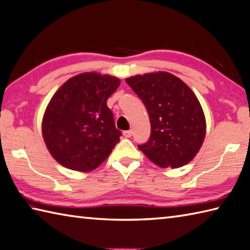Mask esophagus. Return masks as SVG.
<instances>
[{
	"instance_id": "obj_1",
	"label": "esophagus",
	"mask_w": 250,
	"mask_h": 250,
	"mask_svg": "<svg viewBox=\"0 0 250 250\" xmlns=\"http://www.w3.org/2000/svg\"><path fill=\"white\" fill-rule=\"evenodd\" d=\"M124 136H125V138H131V136H132V130L124 131Z\"/></svg>"
}]
</instances>
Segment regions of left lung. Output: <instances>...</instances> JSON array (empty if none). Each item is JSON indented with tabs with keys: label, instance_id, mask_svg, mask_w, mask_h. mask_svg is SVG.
I'll return each instance as SVG.
<instances>
[{
	"label": "left lung",
	"instance_id": "obj_1",
	"mask_svg": "<svg viewBox=\"0 0 250 250\" xmlns=\"http://www.w3.org/2000/svg\"><path fill=\"white\" fill-rule=\"evenodd\" d=\"M125 82L144 103L149 116L150 136L138 147L161 168L188 164L206 135V120L196 95L168 72L134 76Z\"/></svg>",
	"mask_w": 250,
	"mask_h": 250
}]
</instances>
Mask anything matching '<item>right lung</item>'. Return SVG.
Returning <instances> with one entry per match:
<instances>
[{"instance_id": "add662e5", "label": "right lung", "mask_w": 250, "mask_h": 250, "mask_svg": "<svg viewBox=\"0 0 250 250\" xmlns=\"http://www.w3.org/2000/svg\"><path fill=\"white\" fill-rule=\"evenodd\" d=\"M119 84L115 77L85 72L54 94L43 117L42 133L48 151L63 167L94 170L118 143L121 131L106 102Z\"/></svg>"}]
</instances>
